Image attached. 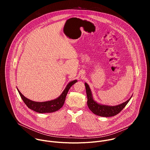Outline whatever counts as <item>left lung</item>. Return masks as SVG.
<instances>
[{
  "label": "left lung",
  "instance_id": "8db88e82",
  "mask_svg": "<svg viewBox=\"0 0 150 150\" xmlns=\"http://www.w3.org/2000/svg\"><path fill=\"white\" fill-rule=\"evenodd\" d=\"M85 89L87 96V105L90 110L95 115L102 116V117H110L113 116L118 114L123 110L131 100L132 96L125 102L116 105H108L105 104H101L97 103L93 99L92 92L87 83L85 82Z\"/></svg>",
  "mask_w": 150,
  "mask_h": 150
}]
</instances>
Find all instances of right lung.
I'll list each match as a JSON object with an SVG mask.
<instances>
[{
  "instance_id": "obj_1",
  "label": "right lung",
  "mask_w": 150,
  "mask_h": 150,
  "mask_svg": "<svg viewBox=\"0 0 150 150\" xmlns=\"http://www.w3.org/2000/svg\"><path fill=\"white\" fill-rule=\"evenodd\" d=\"M76 82H77L76 79L72 81L71 82H69L67 85L65 90H63V91L60 94V96H59V97H58L56 99H54L50 101H44V102H37V101H32L26 98L24 95L21 94V93L19 91V90L18 88L17 90L21 98H22V100L24 101L25 104L30 109L40 113H52V112L57 111L63 106V105L64 104V103H65V98L69 90Z\"/></svg>"
}]
</instances>
